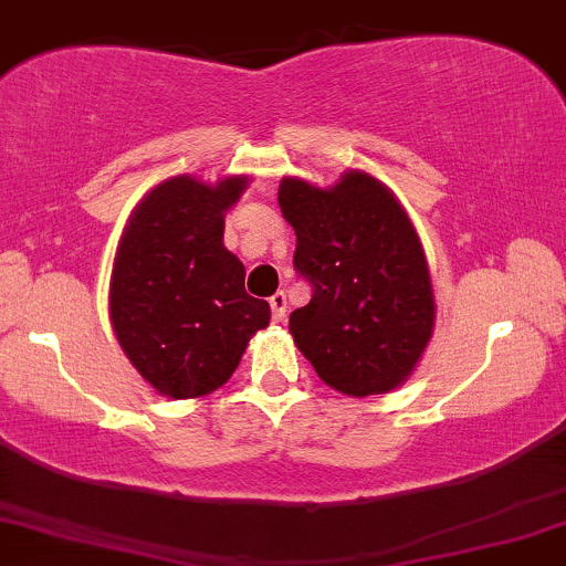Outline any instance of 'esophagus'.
Masks as SVG:
<instances>
[{
    "label": "esophagus",
    "instance_id": "1",
    "mask_svg": "<svg viewBox=\"0 0 566 566\" xmlns=\"http://www.w3.org/2000/svg\"><path fill=\"white\" fill-rule=\"evenodd\" d=\"M271 319L274 322H284V316H287V295L284 292H276V295H271Z\"/></svg>",
    "mask_w": 566,
    "mask_h": 566
}]
</instances>
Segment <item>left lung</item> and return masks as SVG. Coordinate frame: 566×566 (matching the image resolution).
Segmentation results:
<instances>
[{"label":"left lung","instance_id":"8db88e82","mask_svg":"<svg viewBox=\"0 0 566 566\" xmlns=\"http://www.w3.org/2000/svg\"><path fill=\"white\" fill-rule=\"evenodd\" d=\"M279 207L295 229V263L314 287L290 335L316 375L346 396L409 380L433 335L437 301L426 250L396 193L348 170L335 186L282 178Z\"/></svg>","mask_w":566,"mask_h":566}]
</instances>
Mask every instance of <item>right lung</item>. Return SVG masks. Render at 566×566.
Instances as JSON below:
<instances>
[{
    "label": "right lung",
    "instance_id": "obj_1",
    "mask_svg": "<svg viewBox=\"0 0 566 566\" xmlns=\"http://www.w3.org/2000/svg\"><path fill=\"white\" fill-rule=\"evenodd\" d=\"M250 178L161 180L138 201L116 247L108 316L140 378L170 399L218 391L271 308L244 292V265L226 250V212Z\"/></svg>",
    "mask_w": 566,
    "mask_h": 566
}]
</instances>
